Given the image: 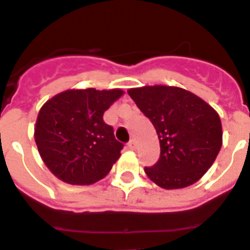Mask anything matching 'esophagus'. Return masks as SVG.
Masks as SVG:
<instances>
[{"mask_svg":"<svg viewBox=\"0 0 250 250\" xmlns=\"http://www.w3.org/2000/svg\"><path fill=\"white\" fill-rule=\"evenodd\" d=\"M127 148L131 149V150H134V149L136 148V143H135V140H134V139L130 140V142L127 143Z\"/></svg>","mask_w":250,"mask_h":250,"instance_id":"1","label":"esophagus"}]
</instances>
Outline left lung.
<instances>
[{
  "label": "left lung",
  "instance_id": "left-lung-1",
  "mask_svg": "<svg viewBox=\"0 0 250 250\" xmlns=\"http://www.w3.org/2000/svg\"><path fill=\"white\" fill-rule=\"evenodd\" d=\"M151 121L161 146L157 163L146 176L166 189L197 182L216 159L223 130L216 111L204 100L180 87L146 86L127 91Z\"/></svg>",
  "mask_w": 250,
  "mask_h": 250
}]
</instances>
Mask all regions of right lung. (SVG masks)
<instances>
[{"instance_id":"right-lung-1","label":"right lung","mask_w":250,"mask_h":250,"mask_svg":"<svg viewBox=\"0 0 250 250\" xmlns=\"http://www.w3.org/2000/svg\"><path fill=\"white\" fill-rule=\"evenodd\" d=\"M121 95V89H69L40 108L36 146L59 180L91 185L110 172L124 144L115 138L114 127L104 121V114Z\"/></svg>"}]
</instances>
